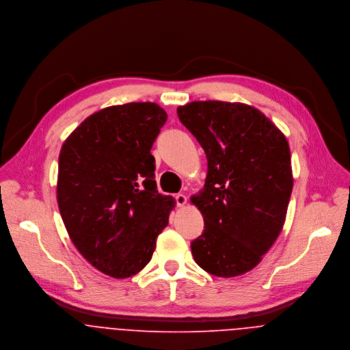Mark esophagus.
<instances>
[{"label": "esophagus", "instance_id": "obj_1", "mask_svg": "<svg viewBox=\"0 0 350 350\" xmlns=\"http://www.w3.org/2000/svg\"><path fill=\"white\" fill-rule=\"evenodd\" d=\"M175 200H176V204H178L179 207H183V206L187 203V197H186L185 194H178V196L175 197Z\"/></svg>", "mask_w": 350, "mask_h": 350}]
</instances>
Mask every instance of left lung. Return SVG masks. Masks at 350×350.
I'll list each match as a JSON object with an SVG mask.
<instances>
[{"instance_id":"obj_1","label":"left lung","mask_w":350,"mask_h":350,"mask_svg":"<svg viewBox=\"0 0 350 350\" xmlns=\"http://www.w3.org/2000/svg\"><path fill=\"white\" fill-rule=\"evenodd\" d=\"M176 111L207 157L204 186L191 197L204 221L191 243L194 260L214 276L247 273L286 221L294 186L288 142L245 103L194 100Z\"/></svg>"}]
</instances>
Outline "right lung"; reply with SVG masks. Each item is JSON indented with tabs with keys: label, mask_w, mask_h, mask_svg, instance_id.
<instances>
[{
	"label": "right lung",
	"mask_w": 350,
	"mask_h": 350,
	"mask_svg": "<svg viewBox=\"0 0 350 350\" xmlns=\"http://www.w3.org/2000/svg\"><path fill=\"white\" fill-rule=\"evenodd\" d=\"M167 121L153 102L88 117L59 154L56 198L67 233L98 271L125 279L152 258L175 200L157 193L150 148Z\"/></svg>",
	"instance_id": "1"
}]
</instances>
